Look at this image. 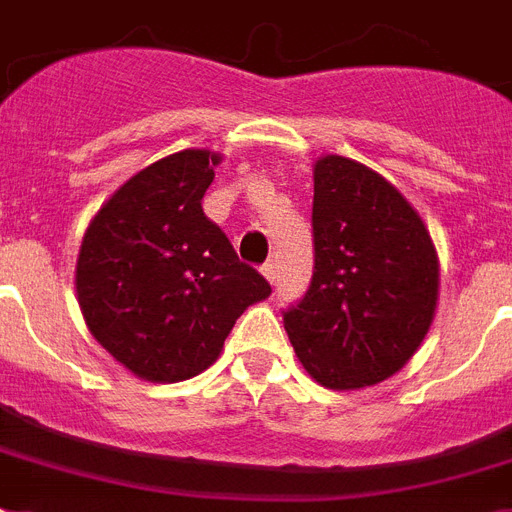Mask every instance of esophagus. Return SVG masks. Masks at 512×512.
<instances>
[{"label":"esophagus","mask_w":512,"mask_h":512,"mask_svg":"<svg viewBox=\"0 0 512 512\" xmlns=\"http://www.w3.org/2000/svg\"><path fill=\"white\" fill-rule=\"evenodd\" d=\"M260 270H263V276L268 278L270 284H276V263H273V260H268V263H265Z\"/></svg>","instance_id":"esophagus-1"}]
</instances>
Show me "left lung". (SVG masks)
Returning <instances> with one entry per match:
<instances>
[{"mask_svg": "<svg viewBox=\"0 0 512 512\" xmlns=\"http://www.w3.org/2000/svg\"><path fill=\"white\" fill-rule=\"evenodd\" d=\"M313 281L284 310L305 371L328 389L394 376L434 321L439 263L421 215L360 162H315Z\"/></svg>", "mask_w": 512, "mask_h": 512, "instance_id": "left-lung-1", "label": "left lung"}]
</instances>
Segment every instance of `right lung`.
<instances>
[{"mask_svg":"<svg viewBox=\"0 0 512 512\" xmlns=\"http://www.w3.org/2000/svg\"><path fill=\"white\" fill-rule=\"evenodd\" d=\"M218 160L184 149L152 162L83 236L76 292L86 326L147 381H186L210 368L236 318L270 294L202 210Z\"/></svg>","mask_w":512,"mask_h":512,"instance_id":"add662e5","label":"right lung"}]
</instances>
